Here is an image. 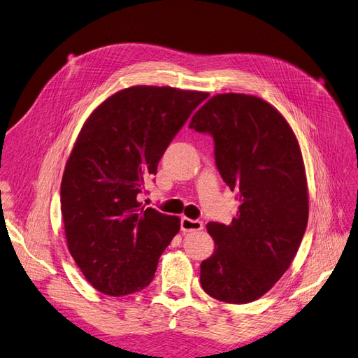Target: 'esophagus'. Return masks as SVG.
Instances as JSON below:
<instances>
[{"instance_id": "34e87169", "label": "esophagus", "mask_w": 358, "mask_h": 358, "mask_svg": "<svg viewBox=\"0 0 358 358\" xmlns=\"http://www.w3.org/2000/svg\"><path fill=\"white\" fill-rule=\"evenodd\" d=\"M180 230L183 233H191V231H200L203 230V222L199 220H189V218H183L180 220Z\"/></svg>"}]
</instances>
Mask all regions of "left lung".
Here are the masks:
<instances>
[{
    "instance_id": "obj_1",
    "label": "left lung",
    "mask_w": 358,
    "mask_h": 358,
    "mask_svg": "<svg viewBox=\"0 0 358 358\" xmlns=\"http://www.w3.org/2000/svg\"><path fill=\"white\" fill-rule=\"evenodd\" d=\"M189 128L212 136L216 169L241 201L230 225L208 224L215 251L200 266V284L216 300L254 301L287 272L306 231L299 142L273 106L245 94L212 96Z\"/></svg>"
}]
</instances>
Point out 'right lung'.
<instances>
[{
  "label": "right lung",
  "instance_id": "add662e5",
  "mask_svg": "<svg viewBox=\"0 0 358 358\" xmlns=\"http://www.w3.org/2000/svg\"><path fill=\"white\" fill-rule=\"evenodd\" d=\"M208 92L131 86L85 122L61 182L70 254L103 294L127 296L152 282L158 259L180 229L138 203L170 142Z\"/></svg>",
  "mask_w": 358,
  "mask_h": 358
}]
</instances>
